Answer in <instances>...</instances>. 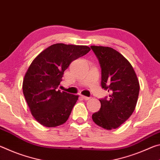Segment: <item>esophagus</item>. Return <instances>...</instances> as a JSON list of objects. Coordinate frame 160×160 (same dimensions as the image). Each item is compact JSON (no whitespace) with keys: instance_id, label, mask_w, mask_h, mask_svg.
Wrapping results in <instances>:
<instances>
[{"instance_id":"esophagus-1","label":"esophagus","mask_w":160,"mask_h":160,"mask_svg":"<svg viewBox=\"0 0 160 160\" xmlns=\"http://www.w3.org/2000/svg\"><path fill=\"white\" fill-rule=\"evenodd\" d=\"M82 98L83 99H85V100H89V99H90V97H86V96H82Z\"/></svg>"}]
</instances>
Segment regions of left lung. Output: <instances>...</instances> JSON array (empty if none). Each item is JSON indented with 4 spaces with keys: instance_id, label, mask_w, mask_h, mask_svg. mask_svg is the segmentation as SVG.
Masks as SVG:
<instances>
[{
    "instance_id": "8db88e82",
    "label": "left lung",
    "mask_w": 160,
    "mask_h": 160,
    "mask_svg": "<svg viewBox=\"0 0 160 160\" xmlns=\"http://www.w3.org/2000/svg\"><path fill=\"white\" fill-rule=\"evenodd\" d=\"M90 47L102 68V88L110 92L108 99H99L101 108L92 118L103 128H117L134 112L140 90L138 80L131 64L117 51L107 47Z\"/></svg>"
}]
</instances>
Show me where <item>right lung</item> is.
I'll return each instance as SVG.
<instances>
[{
	"label": "right lung",
	"instance_id": "obj_1",
	"mask_svg": "<svg viewBox=\"0 0 160 160\" xmlns=\"http://www.w3.org/2000/svg\"><path fill=\"white\" fill-rule=\"evenodd\" d=\"M87 46L55 44L32 62L22 83L23 94L32 116L46 127L66 123L78 95L57 90L72 61L88 53Z\"/></svg>",
	"mask_w": 160,
	"mask_h": 160
}]
</instances>
